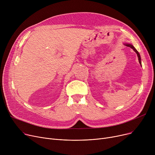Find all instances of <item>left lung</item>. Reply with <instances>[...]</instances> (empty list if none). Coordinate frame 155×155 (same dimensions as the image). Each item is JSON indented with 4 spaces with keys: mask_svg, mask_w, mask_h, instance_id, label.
I'll return each mask as SVG.
<instances>
[{
    "mask_svg": "<svg viewBox=\"0 0 155 155\" xmlns=\"http://www.w3.org/2000/svg\"><path fill=\"white\" fill-rule=\"evenodd\" d=\"M126 46H128V47H130L131 48H132L133 50L136 52V53L137 54V57H138V60H139V62H140V63L141 64V56H140V53H139V52H138L137 50H136V49L132 45H131V44H124Z\"/></svg>",
    "mask_w": 155,
    "mask_h": 155,
    "instance_id": "left-lung-1",
    "label": "left lung"
}]
</instances>
